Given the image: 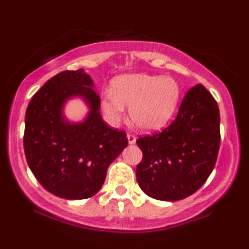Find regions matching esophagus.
<instances>
[{
	"instance_id": "esophagus-1",
	"label": "esophagus",
	"mask_w": 249,
	"mask_h": 249,
	"mask_svg": "<svg viewBox=\"0 0 249 249\" xmlns=\"http://www.w3.org/2000/svg\"><path fill=\"white\" fill-rule=\"evenodd\" d=\"M127 142H129V144H135L136 136L133 133H127Z\"/></svg>"
}]
</instances>
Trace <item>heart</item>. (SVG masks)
<instances>
[{"mask_svg":"<svg viewBox=\"0 0 249 249\" xmlns=\"http://www.w3.org/2000/svg\"><path fill=\"white\" fill-rule=\"evenodd\" d=\"M180 89L171 77L127 74L113 82V90H105L101 107L107 120L117 124L130 106V117L140 129L151 131L163 126L172 117Z\"/></svg>","mask_w":249,"mask_h":249,"instance_id":"heart-1","label":"heart"}]
</instances>
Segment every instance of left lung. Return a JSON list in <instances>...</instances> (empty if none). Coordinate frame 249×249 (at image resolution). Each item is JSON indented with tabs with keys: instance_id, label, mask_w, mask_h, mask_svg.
<instances>
[{
	"instance_id": "1",
	"label": "left lung",
	"mask_w": 249,
	"mask_h": 249,
	"mask_svg": "<svg viewBox=\"0 0 249 249\" xmlns=\"http://www.w3.org/2000/svg\"><path fill=\"white\" fill-rule=\"evenodd\" d=\"M219 142L218 105L204 86H195L169 126L137 140L143 153L136 168L138 185L158 200L175 201L193 195L213 172Z\"/></svg>"
}]
</instances>
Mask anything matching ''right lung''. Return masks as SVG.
Returning a JSON list of instances; mask_svg holds the SVG:
<instances>
[{"instance_id": "right-lung-1", "label": "right lung", "mask_w": 249, "mask_h": 249, "mask_svg": "<svg viewBox=\"0 0 249 249\" xmlns=\"http://www.w3.org/2000/svg\"><path fill=\"white\" fill-rule=\"evenodd\" d=\"M72 97H81L90 108L82 122L71 123L64 116L65 104ZM126 145V133L101 118L100 98L83 69L50 78L28 104L26 160L41 186L57 197L77 200L96 195L108 166Z\"/></svg>"}]
</instances>
